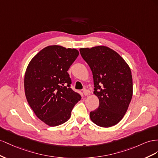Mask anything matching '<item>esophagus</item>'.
I'll return each mask as SVG.
<instances>
[{
	"label": "esophagus",
	"instance_id": "34e87169",
	"mask_svg": "<svg viewBox=\"0 0 158 158\" xmlns=\"http://www.w3.org/2000/svg\"><path fill=\"white\" fill-rule=\"evenodd\" d=\"M83 93L85 96H87V95H89V94H90V91H89V90H87V89H83Z\"/></svg>",
	"mask_w": 158,
	"mask_h": 158
}]
</instances>
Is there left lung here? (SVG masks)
I'll return each instance as SVG.
<instances>
[{
  "label": "left lung",
  "mask_w": 158,
  "mask_h": 158,
  "mask_svg": "<svg viewBox=\"0 0 158 158\" xmlns=\"http://www.w3.org/2000/svg\"><path fill=\"white\" fill-rule=\"evenodd\" d=\"M79 51L91 68L94 94L99 99L98 108L90 112V118L101 127L116 125L124 117L132 97L131 70L118 53L108 47L80 48Z\"/></svg>",
  "instance_id": "8db88e82"
}]
</instances>
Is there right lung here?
Here are the masks:
<instances>
[{
  "instance_id": "add662e5",
  "label": "right lung",
  "mask_w": 158,
  "mask_h": 158,
  "mask_svg": "<svg viewBox=\"0 0 158 158\" xmlns=\"http://www.w3.org/2000/svg\"><path fill=\"white\" fill-rule=\"evenodd\" d=\"M76 49L49 46L30 61L24 76L25 94L35 114L56 127L68 120L81 97L71 88L67 71L79 56Z\"/></svg>"
}]
</instances>
